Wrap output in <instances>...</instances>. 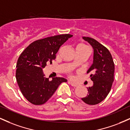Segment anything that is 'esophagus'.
I'll return each mask as SVG.
<instances>
[{
    "label": "esophagus",
    "instance_id": "obj_1",
    "mask_svg": "<svg viewBox=\"0 0 130 130\" xmlns=\"http://www.w3.org/2000/svg\"><path fill=\"white\" fill-rule=\"evenodd\" d=\"M68 83H69L70 84H71V86H73V87H77V86H78V84H76V83H74V82H72V81H68Z\"/></svg>",
    "mask_w": 130,
    "mask_h": 130
}]
</instances>
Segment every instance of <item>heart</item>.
Masks as SVG:
<instances>
[{"label": "heart", "instance_id": "heart-1", "mask_svg": "<svg viewBox=\"0 0 130 130\" xmlns=\"http://www.w3.org/2000/svg\"><path fill=\"white\" fill-rule=\"evenodd\" d=\"M78 46H83V47H86V46L83 45V44H80V45H79Z\"/></svg>", "mask_w": 130, "mask_h": 130}]
</instances>
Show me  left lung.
Here are the masks:
<instances>
[{"mask_svg":"<svg viewBox=\"0 0 130 130\" xmlns=\"http://www.w3.org/2000/svg\"><path fill=\"white\" fill-rule=\"evenodd\" d=\"M93 49V61L87 73L93 84L87 88L88 94L82 100L86 104L95 105L101 102L108 96L114 81V63L112 57L105 46L90 37H83Z\"/></svg>","mask_w":130,"mask_h":130,"instance_id":"left-lung-1","label":"left lung"}]
</instances>
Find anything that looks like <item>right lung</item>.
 <instances>
[{"instance_id": "obj_1", "label": "right lung", "mask_w": 130, "mask_h": 130, "mask_svg": "<svg viewBox=\"0 0 130 130\" xmlns=\"http://www.w3.org/2000/svg\"><path fill=\"white\" fill-rule=\"evenodd\" d=\"M72 37L70 34H63L38 40L20 55L16 64V80L22 95L32 104L45 103L59 85L67 81L60 77L50 80L44 77L43 68L47 63H52L60 46Z\"/></svg>"}]
</instances>
